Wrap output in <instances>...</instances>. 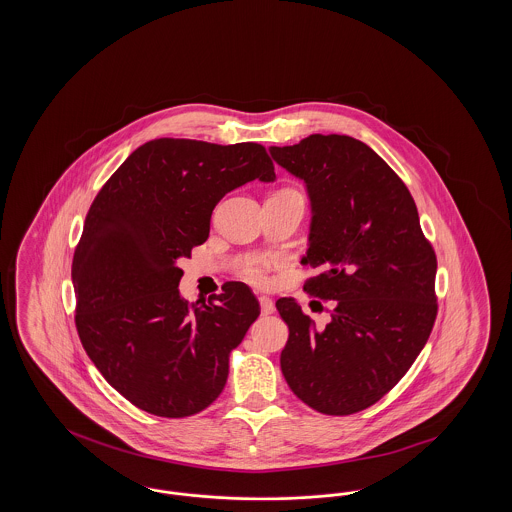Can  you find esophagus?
<instances>
[{"label": "esophagus", "instance_id": "obj_1", "mask_svg": "<svg viewBox=\"0 0 512 512\" xmlns=\"http://www.w3.org/2000/svg\"><path fill=\"white\" fill-rule=\"evenodd\" d=\"M259 305H261V311L263 315H272L274 313V301L267 297V295H261L259 297Z\"/></svg>", "mask_w": 512, "mask_h": 512}]
</instances>
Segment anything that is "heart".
<instances>
[{"label": "heart", "instance_id": "1", "mask_svg": "<svg viewBox=\"0 0 512 512\" xmlns=\"http://www.w3.org/2000/svg\"><path fill=\"white\" fill-rule=\"evenodd\" d=\"M274 267V261H268V259H249L242 267V274H244L245 280L255 284V286H267L268 284V270Z\"/></svg>", "mask_w": 512, "mask_h": 512}]
</instances>
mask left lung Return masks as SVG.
<instances>
[{
    "instance_id": "left-lung-1",
    "label": "left lung",
    "mask_w": 512,
    "mask_h": 512,
    "mask_svg": "<svg viewBox=\"0 0 512 512\" xmlns=\"http://www.w3.org/2000/svg\"><path fill=\"white\" fill-rule=\"evenodd\" d=\"M303 180L311 201L309 249L317 268L303 290L332 299L324 328L293 297L276 309L290 328L280 355L290 390L322 414H353L382 399L430 338L438 261L413 195L370 147L340 134H311L268 147Z\"/></svg>"
}]
</instances>
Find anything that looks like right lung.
I'll list each match as a JSON object with an SVG mask.
<instances>
[{
  "instance_id": "obj_1",
  "label": "right lung",
  "mask_w": 512,
  "mask_h": 512,
  "mask_svg": "<svg viewBox=\"0 0 512 512\" xmlns=\"http://www.w3.org/2000/svg\"><path fill=\"white\" fill-rule=\"evenodd\" d=\"M251 180H276L259 144L159 138L126 157L86 215L73 259L76 330L103 378L146 413L207 409L261 313L244 282L201 307L178 290V263L209 238L213 209Z\"/></svg>"
}]
</instances>
